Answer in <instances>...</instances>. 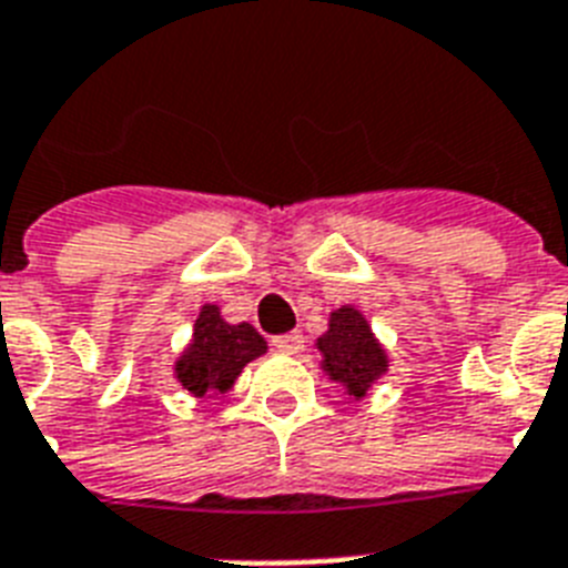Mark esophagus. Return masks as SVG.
<instances>
[{"label":"esophagus","mask_w":568,"mask_h":568,"mask_svg":"<svg viewBox=\"0 0 568 568\" xmlns=\"http://www.w3.org/2000/svg\"><path fill=\"white\" fill-rule=\"evenodd\" d=\"M273 345L281 351V354H298V351L304 348V336L298 334V331H293V334L275 336Z\"/></svg>","instance_id":"1"}]
</instances>
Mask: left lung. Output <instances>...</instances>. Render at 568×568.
<instances>
[{
    "instance_id": "left-lung-1",
    "label": "left lung",
    "mask_w": 568,
    "mask_h": 568,
    "mask_svg": "<svg viewBox=\"0 0 568 568\" xmlns=\"http://www.w3.org/2000/svg\"><path fill=\"white\" fill-rule=\"evenodd\" d=\"M316 351L325 377L342 386L351 400H363L368 388L388 372V351L354 304H342L331 311L327 331L316 339Z\"/></svg>"
}]
</instances>
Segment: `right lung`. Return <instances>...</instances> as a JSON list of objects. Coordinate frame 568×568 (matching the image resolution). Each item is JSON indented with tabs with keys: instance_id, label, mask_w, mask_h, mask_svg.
I'll return each mask as SVG.
<instances>
[{
	"instance_id": "obj_1",
	"label": "right lung",
	"mask_w": 568,
	"mask_h": 568,
	"mask_svg": "<svg viewBox=\"0 0 568 568\" xmlns=\"http://www.w3.org/2000/svg\"><path fill=\"white\" fill-rule=\"evenodd\" d=\"M264 354L266 339L250 322L232 325L220 316L217 304L205 302L194 318L189 345L173 363V377L194 397H220L232 392L243 368Z\"/></svg>"
}]
</instances>
